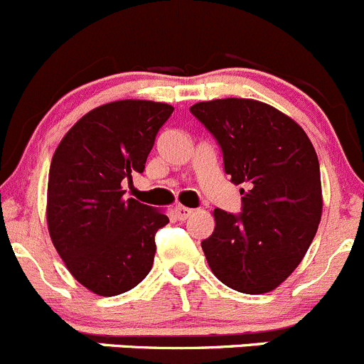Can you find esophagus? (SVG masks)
Masks as SVG:
<instances>
[{
  "label": "esophagus",
  "instance_id": "1",
  "mask_svg": "<svg viewBox=\"0 0 364 364\" xmlns=\"http://www.w3.org/2000/svg\"><path fill=\"white\" fill-rule=\"evenodd\" d=\"M173 214L178 221H186V219L193 214V208H187V207H182V205H177V207L173 208Z\"/></svg>",
  "mask_w": 364,
  "mask_h": 364
}]
</instances>
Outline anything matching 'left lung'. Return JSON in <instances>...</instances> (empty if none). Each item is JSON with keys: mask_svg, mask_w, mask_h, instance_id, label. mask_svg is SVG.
I'll return each instance as SVG.
<instances>
[{"mask_svg": "<svg viewBox=\"0 0 364 364\" xmlns=\"http://www.w3.org/2000/svg\"><path fill=\"white\" fill-rule=\"evenodd\" d=\"M221 146L225 173L240 189L239 214L215 208V228L201 240L219 282L242 294H265L301 264L322 215L318 157L292 118L251 99L191 106Z\"/></svg>", "mask_w": 364, "mask_h": 364, "instance_id": "8db88e82", "label": "left lung"}]
</instances>
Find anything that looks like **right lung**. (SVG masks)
I'll list each match as a JSON object with an SVG mask.
<instances>
[{
    "label": "right lung",
    "mask_w": 364,
    "mask_h": 364,
    "mask_svg": "<svg viewBox=\"0 0 364 364\" xmlns=\"http://www.w3.org/2000/svg\"><path fill=\"white\" fill-rule=\"evenodd\" d=\"M170 104L117 100L86 113L65 134L51 161L48 226L70 274L97 296L111 297L146 278L157 230L168 215L134 198L124 183L143 173Z\"/></svg>",
    "instance_id": "1"
}]
</instances>
